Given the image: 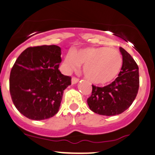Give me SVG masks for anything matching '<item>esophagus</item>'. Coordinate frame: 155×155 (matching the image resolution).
I'll return each instance as SVG.
<instances>
[{"instance_id": "1", "label": "esophagus", "mask_w": 155, "mask_h": 155, "mask_svg": "<svg viewBox=\"0 0 155 155\" xmlns=\"http://www.w3.org/2000/svg\"><path fill=\"white\" fill-rule=\"evenodd\" d=\"M78 81H79V79H78V78H77L73 77L72 78H71V84H77Z\"/></svg>"}]
</instances>
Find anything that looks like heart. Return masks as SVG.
Returning a JSON list of instances; mask_svg holds the SVG:
<instances>
[{"mask_svg":"<svg viewBox=\"0 0 155 155\" xmlns=\"http://www.w3.org/2000/svg\"><path fill=\"white\" fill-rule=\"evenodd\" d=\"M82 64L85 76L91 82L105 84L117 78L122 68L123 58L114 48L86 47L74 50L64 61L67 72L76 70Z\"/></svg>","mask_w":155,"mask_h":155,"instance_id":"heart-1","label":"heart"}]
</instances>
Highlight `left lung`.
I'll use <instances>...</instances> for the list:
<instances>
[{"mask_svg":"<svg viewBox=\"0 0 155 155\" xmlns=\"http://www.w3.org/2000/svg\"><path fill=\"white\" fill-rule=\"evenodd\" d=\"M123 65L118 77L104 87L92 85L91 96L87 99L89 108L101 115L120 114L129 109L139 89V69L132 57L120 47Z\"/></svg>","mask_w":155,"mask_h":155,"instance_id":"1","label":"left lung"}]
</instances>
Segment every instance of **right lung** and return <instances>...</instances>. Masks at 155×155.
Wrapping results in <instances>:
<instances>
[{
	"mask_svg": "<svg viewBox=\"0 0 155 155\" xmlns=\"http://www.w3.org/2000/svg\"><path fill=\"white\" fill-rule=\"evenodd\" d=\"M61 49L56 45L26 49L16 60L9 77V91L16 109L35 120L48 119L60 109L71 78L61 74Z\"/></svg>",
	"mask_w": 155,
	"mask_h": 155,
	"instance_id": "add662e5",
	"label": "right lung"
}]
</instances>
